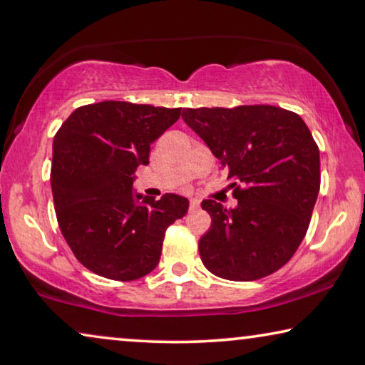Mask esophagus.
I'll return each mask as SVG.
<instances>
[{
  "mask_svg": "<svg viewBox=\"0 0 365 365\" xmlns=\"http://www.w3.org/2000/svg\"><path fill=\"white\" fill-rule=\"evenodd\" d=\"M200 207V200L192 198L190 200V211H196Z\"/></svg>",
  "mask_w": 365,
  "mask_h": 365,
  "instance_id": "1",
  "label": "esophagus"
}]
</instances>
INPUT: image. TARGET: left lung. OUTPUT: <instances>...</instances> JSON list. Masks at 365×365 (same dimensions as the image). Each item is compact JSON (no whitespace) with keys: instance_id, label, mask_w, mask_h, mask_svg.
Masks as SVG:
<instances>
[{"instance_id":"8db88e82","label":"left lung","mask_w":365,"mask_h":365,"mask_svg":"<svg viewBox=\"0 0 365 365\" xmlns=\"http://www.w3.org/2000/svg\"><path fill=\"white\" fill-rule=\"evenodd\" d=\"M182 118L235 180L239 200L234 210L201 203L211 216L201 262L229 281L274 273L307 234L320 190V151L307 125L274 106L183 108Z\"/></svg>"}]
</instances>
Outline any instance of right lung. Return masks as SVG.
Instances as JSON below:
<instances>
[{
  "instance_id": "obj_1",
  "label": "right lung",
  "mask_w": 365,
  "mask_h": 365,
  "mask_svg": "<svg viewBox=\"0 0 365 365\" xmlns=\"http://www.w3.org/2000/svg\"><path fill=\"white\" fill-rule=\"evenodd\" d=\"M180 112L106 101L76 108L56 131L50 182L58 225L92 273L115 281L149 274L167 227L187 214L183 196L133 195L136 169Z\"/></svg>"
}]
</instances>
